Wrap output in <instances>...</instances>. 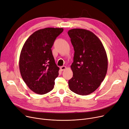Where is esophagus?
<instances>
[{"label":"esophagus","instance_id":"1","mask_svg":"<svg viewBox=\"0 0 129 129\" xmlns=\"http://www.w3.org/2000/svg\"><path fill=\"white\" fill-rule=\"evenodd\" d=\"M60 69H61V70L62 71H64L66 69V67L65 66H61V67H60Z\"/></svg>","mask_w":129,"mask_h":129}]
</instances>
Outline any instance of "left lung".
<instances>
[{"instance_id": "1", "label": "left lung", "mask_w": 129, "mask_h": 129, "mask_svg": "<svg viewBox=\"0 0 129 129\" xmlns=\"http://www.w3.org/2000/svg\"><path fill=\"white\" fill-rule=\"evenodd\" d=\"M75 51L71 67L73 73L68 81L70 90L81 95L95 91L106 76L108 59L99 38L92 31L80 28L68 31Z\"/></svg>"}]
</instances>
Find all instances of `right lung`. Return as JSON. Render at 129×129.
I'll return each instance as SVG.
<instances>
[{"instance_id":"obj_1","label":"right lung","mask_w":129,"mask_h":129,"mask_svg":"<svg viewBox=\"0 0 129 129\" xmlns=\"http://www.w3.org/2000/svg\"><path fill=\"white\" fill-rule=\"evenodd\" d=\"M62 28L48 27L34 32L22 49L19 68L22 78L34 92L44 94L54 88L59 68L55 63L52 48Z\"/></svg>"}]
</instances>
